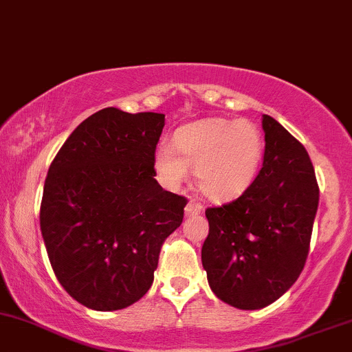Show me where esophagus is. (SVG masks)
Instances as JSON below:
<instances>
[{"mask_svg": "<svg viewBox=\"0 0 352 352\" xmlns=\"http://www.w3.org/2000/svg\"><path fill=\"white\" fill-rule=\"evenodd\" d=\"M201 211H203V206L196 201H190L186 205V208H184V214H186V217H196V214H199Z\"/></svg>", "mask_w": 352, "mask_h": 352, "instance_id": "1", "label": "esophagus"}]
</instances>
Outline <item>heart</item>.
Wrapping results in <instances>:
<instances>
[{"label": "heart", "mask_w": 352, "mask_h": 352, "mask_svg": "<svg viewBox=\"0 0 352 352\" xmlns=\"http://www.w3.org/2000/svg\"><path fill=\"white\" fill-rule=\"evenodd\" d=\"M175 145L156 149V169L169 186L196 171L198 188L213 201H230L250 188L263 160V135L250 120L206 119L176 132Z\"/></svg>", "instance_id": "obj_1"}]
</instances>
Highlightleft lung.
<instances>
[{"mask_svg": "<svg viewBox=\"0 0 352 352\" xmlns=\"http://www.w3.org/2000/svg\"><path fill=\"white\" fill-rule=\"evenodd\" d=\"M265 154L247 191L218 208L201 262L220 300L243 311L270 305L296 283L305 265L319 186L305 147L274 117L263 116Z\"/></svg>", "mask_w": 352, "mask_h": 352, "instance_id": "1", "label": "left lung"}]
</instances>
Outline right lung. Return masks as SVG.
Returning a JSON list of instances; mask_svg holds the SVG:
<instances>
[{
  "label": "right lung",
  "instance_id": "1",
  "mask_svg": "<svg viewBox=\"0 0 352 352\" xmlns=\"http://www.w3.org/2000/svg\"><path fill=\"white\" fill-rule=\"evenodd\" d=\"M164 114L107 107L87 117L48 169L40 228L63 289L94 311L138 302L186 198L162 190L154 153Z\"/></svg>",
  "mask_w": 352,
  "mask_h": 352
}]
</instances>
